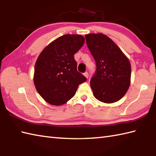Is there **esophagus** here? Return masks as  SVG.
I'll return each mask as SVG.
<instances>
[{"mask_svg":"<svg viewBox=\"0 0 156 156\" xmlns=\"http://www.w3.org/2000/svg\"><path fill=\"white\" fill-rule=\"evenodd\" d=\"M84 75H85V77H86V78H88V77H89V73H88V72H85V73H84V74H83Z\"/></svg>","mask_w":156,"mask_h":156,"instance_id":"1","label":"esophagus"}]
</instances>
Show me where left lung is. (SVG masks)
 <instances>
[{
    "label": "left lung",
    "mask_w": 156,
    "mask_h": 156,
    "mask_svg": "<svg viewBox=\"0 0 156 156\" xmlns=\"http://www.w3.org/2000/svg\"><path fill=\"white\" fill-rule=\"evenodd\" d=\"M85 39L97 67L90 81L93 95L104 103L119 101L130 85L131 69L129 60L105 34H88Z\"/></svg>",
    "instance_id": "obj_1"
}]
</instances>
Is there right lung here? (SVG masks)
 <instances>
[{
  "instance_id": "1",
  "label": "right lung",
  "mask_w": 156,
  "mask_h": 156,
  "mask_svg": "<svg viewBox=\"0 0 156 156\" xmlns=\"http://www.w3.org/2000/svg\"><path fill=\"white\" fill-rule=\"evenodd\" d=\"M85 43L80 34H65L41 52L34 66V83L40 95L51 105H60L75 94L87 78L77 71L74 55Z\"/></svg>"
}]
</instances>
